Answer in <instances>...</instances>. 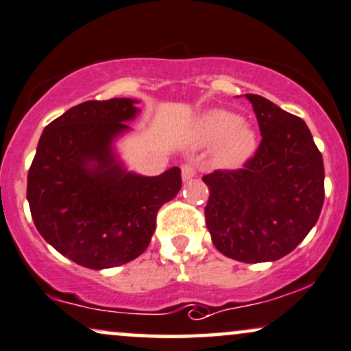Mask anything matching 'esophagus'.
Wrapping results in <instances>:
<instances>
[{
    "label": "esophagus",
    "instance_id": "34e87169",
    "mask_svg": "<svg viewBox=\"0 0 351 351\" xmlns=\"http://www.w3.org/2000/svg\"><path fill=\"white\" fill-rule=\"evenodd\" d=\"M197 171H195V166H193V162H187L182 166V180L184 182H187V180H192L193 177H195Z\"/></svg>",
    "mask_w": 351,
    "mask_h": 351
}]
</instances>
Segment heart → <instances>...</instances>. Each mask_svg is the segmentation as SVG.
<instances>
[{"label":"heart","instance_id":"obj_1","mask_svg":"<svg viewBox=\"0 0 351 351\" xmlns=\"http://www.w3.org/2000/svg\"><path fill=\"white\" fill-rule=\"evenodd\" d=\"M197 141L202 146H215V164L234 169L255 153L257 136L254 128L244 123L241 115L228 110H211L198 122Z\"/></svg>","mask_w":351,"mask_h":351}]
</instances>
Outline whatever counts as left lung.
Wrapping results in <instances>:
<instances>
[{"label":"left lung","mask_w":351,"mask_h":351,"mask_svg":"<svg viewBox=\"0 0 351 351\" xmlns=\"http://www.w3.org/2000/svg\"><path fill=\"white\" fill-rule=\"evenodd\" d=\"M245 97L262 141L242 169L203 177L210 190L206 228L226 257L274 262L291 252L317 223L324 161L304 120L257 94Z\"/></svg>","instance_id":"1"}]
</instances>
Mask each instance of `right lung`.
I'll return each mask as SVG.
<instances>
[{
    "instance_id": "right-lung-1",
    "label": "right lung",
    "mask_w": 351,
    "mask_h": 351,
    "mask_svg": "<svg viewBox=\"0 0 351 351\" xmlns=\"http://www.w3.org/2000/svg\"><path fill=\"white\" fill-rule=\"evenodd\" d=\"M128 97L71 107L43 130L27 176L34 224L51 247L93 270L145 252L156 215L180 187V169L146 177L127 171L114 143L140 109Z\"/></svg>"
}]
</instances>
